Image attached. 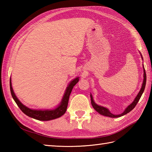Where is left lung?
<instances>
[{"mask_svg":"<svg viewBox=\"0 0 152 152\" xmlns=\"http://www.w3.org/2000/svg\"><path fill=\"white\" fill-rule=\"evenodd\" d=\"M146 71H145L144 69V80H143V83H142V88L140 90L139 93H138V94L137 95V96H136V98L134 100V101L131 103L130 105H129L127 106V108L125 109V110L121 114H119V115H114L112 114V113H110L108 110L107 108H106L104 107H103V106H99L96 104H95V102L93 101V99L92 97V95H91V104L93 106V108H94L95 110L99 112L100 114L103 115H105V116H108V117H110V118H119V117H121L122 115H124L125 114H127V113L130 112L132 110H133L135 106H136L137 104L138 103V102L139 101V100L141 97L142 95V93L144 91V89H145V86H146Z\"/></svg>","mask_w":152,"mask_h":152,"instance_id":"1","label":"left lung"}]
</instances>
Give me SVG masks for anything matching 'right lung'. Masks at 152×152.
Segmentation results:
<instances>
[{
	"label": "right lung",
	"instance_id": "add662e5",
	"mask_svg": "<svg viewBox=\"0 0 152 152\" xmlns=\"http://www.w3.org/2000/svg\"><path fill=\"white\" fill-rule=\"evenodd\" d=\"M78 81L79 78H76L70 83L69 86L67 87L65 93H64V95L63 96L62 101L61 102V104L57 108L52 110H32L27 108V106H24L19 101L17 96H15V93H14L12 87L11 78L10 80V91L13 99H14L16 104L19 106V108L21 109V110L25 114L29 116L31 118L38 119V120L49 121L51 120V119H54L61 117V115H63L66 112L70 93L72 92L74 86L78 82Z\"/></svg>",
	"mask_w": 152,
	"mask_h": 152
}]
</instances>
